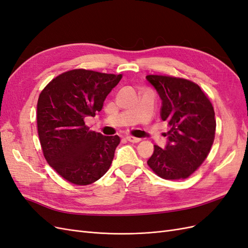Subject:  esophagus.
<instances>
[{
  "label": "esophagus",
  "instance_id": "obj_1",
  "mask_svg": "<svg viewBox=\"0 0 248 248\" xmlns=\"http://www.w3.org/2000/svg\"><path fill=\"white\" fill-rule=\"evenodd\" d=\"M126 140H128V141H130V142H139V141H140V139H139V138H134V137H126Z\"/></svg>",
  "mask_w": 248,
  "mask_h": 248
}]
</instances>
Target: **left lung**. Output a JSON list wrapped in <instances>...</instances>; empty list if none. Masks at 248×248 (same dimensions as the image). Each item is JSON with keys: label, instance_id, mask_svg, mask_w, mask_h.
<instances>
[{"label": "left lung", "instance_id": "left-lung-1", "mask_svg": "<svg viewBox=\"0 0 248 248\" xmlns=\"http://www.w3.org/2000/svg\"><path fill=\"white\" fill-rule=\"evenodd\" d=\"M161 99L160 117L170 127L164 149L154 146L148 166L167 180L188 178L206 159L216 121L211 102L194 82L171 77L147 76Z\"/></svg>", "mask_w": 248, "mask_h": 248}]
</instances>
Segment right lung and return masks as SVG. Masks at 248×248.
<instances>
[{
    "label": "right lung",
    "instance_id": "right-lung-1",
    "mask_svg": "<svg viewBox=\"0 0 248 248\" xmlns=\"http://www.w3.org/2000/svg\"><path fill=\"white\" fill-rule=\"evenodd\" d=\"M121 78V74L74 69L52 79L39 95L37 127L44 157L70 183L91 184L110 167L120 138L90 131L85 120L101 110Z\"/></svg>",
    "mask_w": 248,
    "mask_h": 248
}]
</instances>
